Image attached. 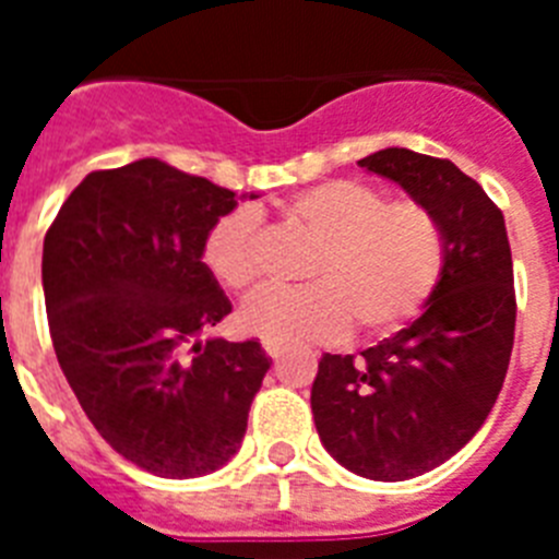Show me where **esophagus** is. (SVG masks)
<instances>
[{
    "instance_id": "34e87169",
    "label": "esophagus",
    "mask_w": 559,
    "mask_h": 559,
    "mask_svg": "<svg viewBox=\"0 0 559 559\" xmlns=\"http://www.w3.org/2000/svg\"><path fill=\"white\" fill-rule=\"evenodd\" d=\"M263 349H265V355H269V358H283L285 353H288V347H285V344H276V341H263Z\"/></svg>"
}]
</instances>
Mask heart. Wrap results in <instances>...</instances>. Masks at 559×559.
I'll use <instances>...</instances> for the list:
<instances>
[{
	"label": "heart",
	"instance_id": "1",
	"mask_svg": "<svg viewBox=\"0 0 559 559\" xmlns=\"http://www.w3.org/2000/svg\"><path fill=\"white\" fill-rule=\"evenodd\" d=\"M285 215L319 240L302 288H263L240 310L249 333L276 344L389 335L426 308L445 271V231L417 201H389L360 181L333 179L296 192ZM257 212L237 206L204 237L206 271L240 294L257 280Z\"/></svg>",
	"mask_w": 559,
	"mask_h": 559
}]
</instances>
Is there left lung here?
Returning <instances> with one entry per match:
<instances>
[{
  "label": "left lung",
  "instance_id": "obj_1",
  "mask_svg": "<svg viewBox=\"0 0 559 559\" xmlns=\"http://www.w3.org/2000/svg\"><path fill=\"white\" fill-rule=\"evenodd\" d=\"M358 167L437 215L445 271L392 338L322 355L310 408L335 462L372 481H406L462 451L496 406L515 341L512 251L501 210L453 162L386 147Z\"/></svg>",
  "mask_w": 559,
  "mask_h": 559
}]
</instances>
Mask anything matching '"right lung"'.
<instances>
[{
    "label": "right lung",
    "mask_w": 559,
    "mask_h": 559,
    "mask_svg": "<svg viewBox=\"0 0 559 559\" xmlns=\"http://www.w3.org/2000/svg\"><path fill=\"white\" fill-rule=\"evenodd\" d=\"M235 206L226 187L140 159L88 173L44 237L58 364L97 433L153 476L224 467L271 367L260 341L204 338L231 302L201 249Z\"/></svg>",
    "instance_id": "1"
}]
</instances>
